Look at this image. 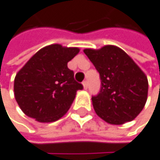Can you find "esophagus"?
I'll use <instances>...</instances> for the list:
<instances>
[{"label":"esophagus","instance_id":"obj_1","mask_svg":"<svg viewBox=\"0 0 160 160\" xmlns=\"http://www.w3.org/2000/svg\"><path fill=\"white\" fill-rule=\"evenodd\" d=\"M83 86H84V89L87 90L88 89V87H89V85H88V82L87 81H84L83 82Z\"/></svg>","mask_w":160,"mask_h":160}]
</instances>
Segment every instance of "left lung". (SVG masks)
Segmentation results:
<instances>
[{
	"instance_id": "left-lung-1",
	"label": "left lung",
	"mask_w": 160,
	"mask_h": 160,
	"mask_svg": "<svg viewBox=\"0 0 160 160\" xmlns=\"http://www.w3.org/2000/svg\"><path fill=\"white\" fill-rule=\"evenodd\" d=\"M84 52L100 75V92L92 97L96 114L113 125L133 120L147 101L145 73L124 50L115 46L86 48Z\"/></svg>"
}]
</instances>
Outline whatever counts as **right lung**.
<instances>
[{"label": "right lung", "instance_id": "1", "mask_svg": "<svg viewBox=\"0 0 160 160\" xmlns=\"http://www.w3.org/2000/svg\"><path fill=\"white\" fill-rule=\"evenodd\" d=\"M78 52V48L50 45L37 51L19 70L14 95L23 113L48 123L58 120L68 112L76 92L83 89L68 68Z\"/></svg>", "mask_w": 160, "mask_h": 160}]
</instances>
